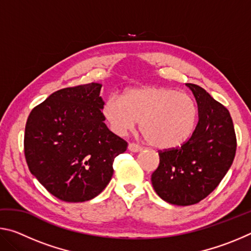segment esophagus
I'll use <instances>...</instances> for the list:
<instances>
[{
	"label": "esophagus",
	"mask_w": 251,
	"mask_h": 251,
	"mask_svg": "<svg viewBox=\"0 0 251 251\" xmlns=\"http://www.w3.org/2000/svg\"><path fill=\"white\" fill-rule=\"evenodd\" d=\"M128 150L133 152H137V151H142V147L138 145V144H135V143H129L128 144Z\"/></svg>",
	"instance_id": "obj_1"
}]
</instances>
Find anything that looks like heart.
<instances>
[{"label":"heart","instance_id":"b5f03b06","mask_svg":"<svg viewBox=\"0 0 251 251\" xmlns=\"http://www.w3.org/2000/svg\"><path fill=\"white\" fill-rule=\"evenodd\" d=\"M101 115L110 130L124 136L139 122V129L151 146L179 147L188 141L196 127L198 108L186 92L159 86L128 88L122 97L108 96Z\"/></svg>","mask_w":251,"mask_h":251}]
</instances>
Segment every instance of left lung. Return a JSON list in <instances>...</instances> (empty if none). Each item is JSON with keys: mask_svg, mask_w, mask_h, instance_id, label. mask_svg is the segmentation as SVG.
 Returning <instances> with one entry per match:
<instances>
[{"mask_svg": "<svg viewBox=\"0 0 251 251\" xmlns=\"http://www.w3.org/2000/svg\"><path fill=\"white\" fill-rule=\"evenodd\" d=\"M196 99L198 123L179 147L158 151L159 165L151 184L165 201L189 206L206 198L230 168L237 138L228 109L202 87L187 83Z\"/></svg>", "mask_w": 251, "mask_h": 251, "instance_id": "1", "label": "left lung"}]
</instances>
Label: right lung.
Instances as JSON below:
<instances>
[{
	"mask_svg": "<svg viewBox=\"0 0 251 251\" xmlns=\"http://www.w3.org/2000/svg\"><path fill=\"white\" fill-rule=\"evenodd\" d=\"M101 85L62 88L29 113L24 155L36 179L58 199L82 202L100 195L127 142L105 125Z\"/></svg>",
	"mask_w": 251,
	"mask_h": 251,
	"instance_id": "add662e5",
	"label": "right lung"
}]
</instances>
